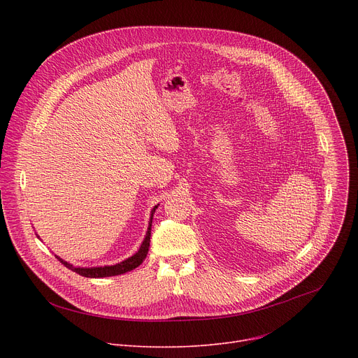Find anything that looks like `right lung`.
Returning a JSON list of instances; mask_svg holds the SVG:
<instances>
[{
	"label": "right lung",
	"mask_w": 358,
	"mask_h": 358,
	"mask_svg": "<svg viewBox=\"0 0 358 358\" xmlns=\"http://www.w3.org/2000/svg\"><path fill=\"white\" fill-rule=\"evenodd\" d=\"M158 209V204L154 206V209L150 210V217H149V224H148V231H146V235H145V239L142 241L141 247L138 250V252H135L131 257L123 259L122 262H117V264H113V266H101V267H75L72 264H69V262L64 261L61 257L55 255L56 258H58L62 264L75 271L77 274L83 275V277H90V278H101V277H111V275H119V274H124L127 271H131L134 268L139 267L143 259L146 258V254L149 251V242H150V228H152V217H154V213L155 210Z\"/></svg>",
	"instance_id": "right-lung-1"
}]
</instances>
